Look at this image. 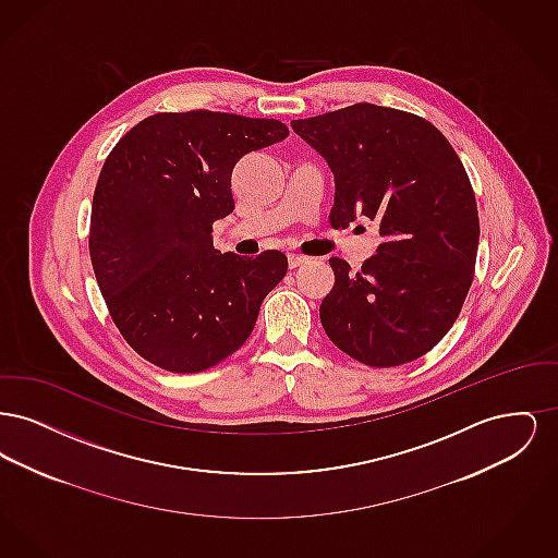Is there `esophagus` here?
I'll return each mask as SVG.
<instances>
[{
  "mask_svg": "<svg viewBox=\"0 0 558 558\" xmlns=\"http://www.w3.org/2000/svg\"><path fill=\"white\" fill-rule=\"evenodd\" d=\"M303 264H307V257H303V255H299V253H291V255H289V267H291V269L301 267Z\"/></svg>",
  "mask_w": 558,
  "mask_h": 558,
  "instance_id": "esophagus-1",
  "label": "esophagus"
}]
</instances>
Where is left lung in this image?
Returning a JSON list of instances; mask_svg holds the SVG:
<instances>
[{"label": "left lung", "instance_id": "1", "mask_svg": "<svg viewBox=\"0 0 558 558\" xmlns=\"http://www.w3.org/2000/svg\"><path fill=\"white\" fill-rule=\"evenodd\" d=\"M291 125L335 175L332 228L368 217L383 236L357 274L330 259L328 339L374 368L418 360L450 330L475 274L477 203L462 162L435 125L396 108L362 102Z\"/></svg>", "mask_w": 558, "mask_h": 558}]
</instances>
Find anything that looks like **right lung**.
I'll return each instance as SVG.
<instances>
[{
  "label": "right lung",
  "mask_w": 558,
  "mask_h": 558,
  "mask_svg": "<svg viewBox=\"0 0 558 558\" xmlns=\"http://www.w3.org/2000/svg\"><path fill=\"white\" fill-rule=\"evenodd\" d=\"M289 135L284 123L230 112H159L125 133L100 171L89 255L112 322L148 362L203 372L244 345L284 276L280 251L213 248L234 211L232 169Z\"/></svg>",
  "instance_id": "right-lung-1"
}]
</instances>
